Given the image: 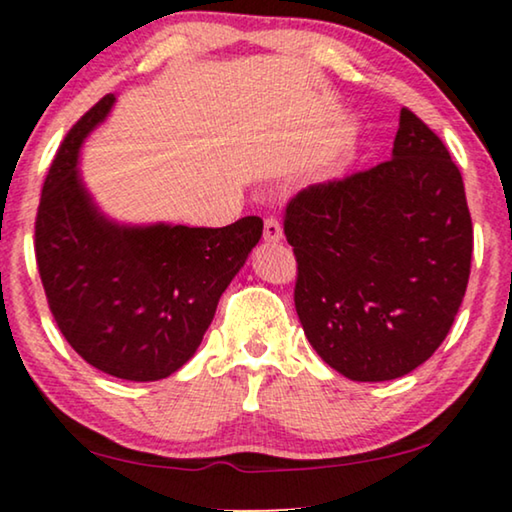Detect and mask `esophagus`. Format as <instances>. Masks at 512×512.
<instances>
[{
  "label": "esophagus",
  "instance_id": "34e87169",
  "mask_svg": "<svg viewBox=\"0 0 512 512\" xmlns=\"http://www.w3.org/2000/svg\"><path fill=\"white\" fill-rule=\"evenodd\" d=\"M263 240L265 242H279V240H282V226H279V221L275 219V216H268V219H265Z\"/></svg>",
  "mask_w": 512,
  "mask_h": 512
}]
</instances>
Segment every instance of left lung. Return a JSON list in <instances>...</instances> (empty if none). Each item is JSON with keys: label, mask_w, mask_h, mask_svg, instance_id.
<instances>
[{"label": "left lung", "mask_w": 512, "mask_h": 512, "mask_svg": "<svg viewBox=\"0 0 512 512\" xmlns=\"http://www.w3.org/2000/svg\"><path fill=\"white\" fill-rule=\"evenodd\" d=\"M284 235L307 340L349 380L408 375L450 333L471 275V212L443 139L408 107L391 158L298 191Z\"/></svg>", "instance_id": "8db88e82"}]
</instances>
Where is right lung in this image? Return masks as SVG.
<instances>
[{
  "instance_id": "1",
  "label": "right lung",
  "mask_w": 512,
  "mask_h": 512,
  "mask_svg": "<svg viewBox=\"0 0 512 512\" xmlns=\"http://www.w3.org/2000/svg\"><path fill=\"white\" fill-rule=\"evenodd\" d=\"M111 104L114 95H104L55 153L34 221V254L48 307L74 352L107 375L153 382L200 347L221 293L261 240L263 221L128 228L104 219L76 158Z\"/></svg>"
}]
</instances>
